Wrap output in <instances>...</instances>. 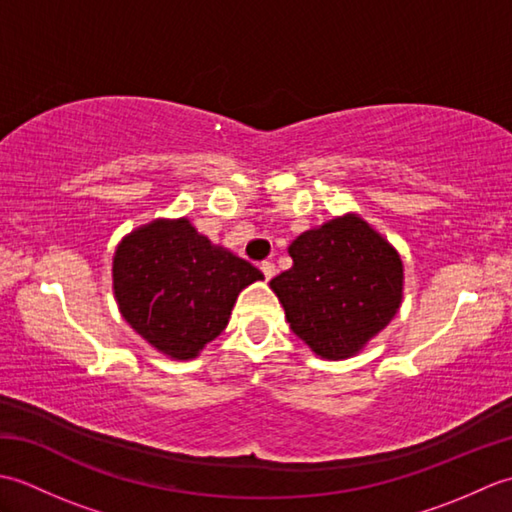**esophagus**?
I'll list each match as a JSON object with an SVG mask.
<instances>
[{
  "instance_id": "obj_1",
  "label": "esophagus",
  "mask_w": 512,
  "mask_h": 512,
  "mask_svg": "<svg viewBox=\"0 0 512 512\" xmlns=\"http://www.w3.org/2000/svg\"><path fill=\"white\" fill-rule=\"evenodd\" d=\"M259 268H262V273H264L266 279H273L275 273H277V268H275L273 262H262V266H259Z\"/></svg>"
}]
</instances>
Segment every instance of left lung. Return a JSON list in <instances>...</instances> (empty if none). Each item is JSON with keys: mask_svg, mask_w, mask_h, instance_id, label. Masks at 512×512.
<instances>
[{"mask_svg": "<svg viewBox=\"0 0 512 512\" xmlns=\"http://www.w3.org/2000/svg\"><path fill=\"white\" fill-rule=\"evenodd\" d=\"M292 268L270 281L290 330L310 350L341 361L387 328L402 301V259L363 217L347 213L288 246Z\"/></svg>", "mask_w": 512, "mask_h": 512, "instance_id": "left-lung-1", "label": "left lung"}]
</instances>
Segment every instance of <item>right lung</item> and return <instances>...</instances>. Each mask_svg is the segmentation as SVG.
I'll return each instance as SVG.
<instances>
[{
    "label": "right lung",
    "instance_id": "right-lung-1",
    "mask_svg": "<svg viewBox=\"0 0 512 512\" xmlns=\"http://www.w3.org/2000/svg\"><path fill=\"white\" fill-rule=\"evenodd\" d=\"M112 279L123 319L158 352L189 361L222 334L239 292L264 275L180 217L125 235Z\"/></svg>",
    "mask_w": 512,
    "mask_h": 512
}]
</instances>
